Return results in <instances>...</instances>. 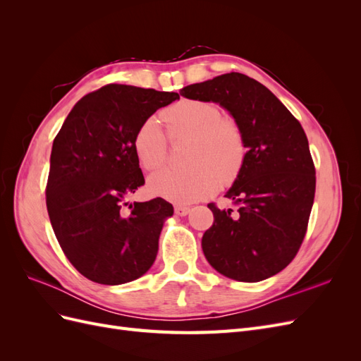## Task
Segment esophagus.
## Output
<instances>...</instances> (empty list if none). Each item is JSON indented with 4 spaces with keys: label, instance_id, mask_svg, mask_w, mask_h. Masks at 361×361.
<instances>
[{
    "label": "esophagus",
    "instance_id": "34e87169",
    "mask_svg": "<svg viewBox=\"0 0 361 361\" xmlns=\"http://www.w3.org/2000/svg\"><path fill=\"white\" fill-rule=\"evenodd\" d=\"M174 214L179 215V216H185L190 214V207L188 206H182V204H178L176 207H174Z\"/></svg>",
    "mask_w": 361,
    "mask_h": 361
}]
</instances>
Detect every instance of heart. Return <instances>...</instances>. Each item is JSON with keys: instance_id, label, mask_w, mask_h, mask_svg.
<instances>
[{"instance_id": "1", "label": "heart", "mask_w": 361, "mask_h": 361, "mask_svg": "<svg viewBox=\"0 0 361 361\" xmlns=\"http://www.w3.org/2000/svg\"><path fill=\"white\" fill-rule=\"evenodd\" d=\"M167 135L155 118H146L134 135V152L141 169L155 171L169 157L171 143L190 140L188 169H166L149 179V190L173 203L188 204L212 195L220 183L232 185L248 158L247 135L239 120L221 116L214 102L182 99L161 113Z\"/></svg>"}]
</instances>
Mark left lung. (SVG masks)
I'll return each instance as SVG.
<instances>
[{
	"mask_svg": "<svg viewBox=\"0 0 361 361\" xmlns=\"http://www.w3.org/2000/svg\"><path fill=\"white\" fill-rule=\"evenodd\" d=\"M188 99L218 102L243 125L248 158L226 197L207 207L214 224L202 238L207 262L238 281H260L285 269L304 241L316 176L304 129L264 84L238 72L183 87Z\"/></svg>",
	"mask_w": 361,
	"mask_h": 361,
	"instance_id": "obj_1",
	"label": "left lung"
}]
</instances>
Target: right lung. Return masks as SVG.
Returning a JSON list of instances; mask_svg holds the SVG:
<instances>
[{"instance_id": "1", "label": "right lung", "mask_w": 361, "mask_h": 361, "mask_svg": "<svg viewBox=\"0 0 361 361\" xmlns=\"http://www.w3.org/2000/svg\"><path fill=\"white\" fill-rule=\"evenodd\" d=\"M178 93L108 84L85 94L64 120L51 152L49 220L75 269L101 285H122L147 272L173 206L161 197L126 199L145 185L134 152L138 126Z\"/></svg>"}]
</instances>
